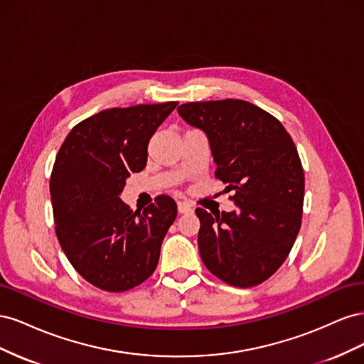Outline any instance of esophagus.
<instances>
[{"label": "esophagus", "instance_id": "34e87169", "mask_svg": "<svg viewBox=\"0 0 364 364\" xmlns=\"http://www.w3.org/2000/svg\"><path fill=\"white\" fill-rule=\"evenodd\" d=\"M178 211H179L181 214L191 213V211H193V205L188 203V202H179V203H178Z\"/></svg>", "mask_w": 364, "mask_h": 364}]
</instances>
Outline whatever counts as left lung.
Wrapping results in <instances>:
<instances>
[{"instance_id":"obj_1","label":"left lung","mask_w":364,"mask_h":364,"mask_svg":"<svg viewBox=\"0 0 364 364\" xmlns=\"http://www.w3.org/2000/svg\"><path fill=\"white\" fill-rule=\"evenodd\" d=\"M179 115L203 130L215 178L234 191L230 213L196 209L206 269L234 287H253L277 272L301 229L305 179L289 132L243 100L185 103Z\"/></svg>"}]
</instances>
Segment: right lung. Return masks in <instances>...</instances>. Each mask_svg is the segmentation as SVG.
Segmentation results:
<instances>
[{"label":"right lung","instance_id":"obj_1","mask_svg":"<svg viewBox=\"0 0 364 364\" xmlns=\"http://www.w3.org/2000/svg\"><path fill=\"white\" fill-rule=\"evenodd\" d=\"M178 102L112 107L73 127L50 179L56 235L87 282L105 291L136 287L155 272L162 240L178 215L170 196L144 211L119 199L130 173L147 164V146Z\"/></svg>","mask_w":364,"mask_h":364}]
</instances>
